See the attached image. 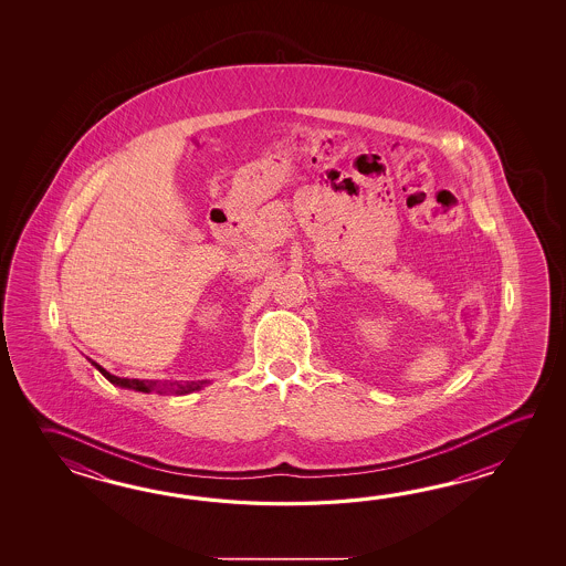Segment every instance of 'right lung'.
I'll list each match as a JSON object with an SVG mask.
<instances>
[{
    "label": "right lung",
    "mask_w": 566,
    "mask_h": 566,
    "mask_svg": "<svg viewBox=\"0 0 566 566\" xmlns=\"http://www.w3.org/2000/svg\"><path fill=\"white\" fill-rule=\"evenodd\" d=\"M95 366L98 373L107 378L111 385L120 386V388H129L135 392H159V395H190L196 390H202L206 385H210L208 380H198V382H186V385H178V382H159V380H137V378H119L115 374L107 373L101 364L88 360Z\"/></svg>",
    "instance_id": "add662e5"
}]
</instances>
